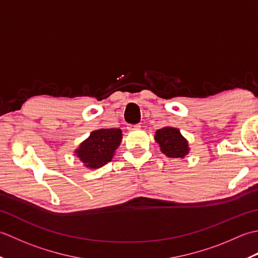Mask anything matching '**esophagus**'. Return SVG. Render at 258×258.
Instances as JSON below:
<instances>
[{
	"mask_svg": "<svg viewBox=\"0 0 258 258\" xmlns=\"http://www.w3.org/2000/svg\"><path fill=\"white\" fill-rule=\"evenodd\" d=\"M140 127H141L140 124H135V125L130 126V128H132V130H138V128H140Z\"/></svg>",
	"mask_w": 258,
	"mask_h": 258,
	"instance_id": "34e87169",
	"label": "esophagus"
}]
</instances>
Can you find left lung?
Listing matches in <instances>:
<instances>
[{
  "label": "left lung",
  "mask_w": 258,
  "mask_h": 258,
  "mask_svg": "<svg viewBox=\"0 0 258 258\" xmlns=\"http://www.w3.org/2000/svg\"><path fill=\"white\" fill-rule=\"evenodd\" d=\"M154 139L160 145L161 152L167 157L184 158L188 154V142L180 134L178 128L166 126L157 130Z\"/></svg>",
  "instance_id": "8db88e82"
}]
</instances>
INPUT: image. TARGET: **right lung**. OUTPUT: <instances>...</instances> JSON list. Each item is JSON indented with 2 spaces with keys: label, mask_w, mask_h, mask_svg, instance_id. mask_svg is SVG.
I'll return each mask as SVG.
<instances>
[{
  "label": "right lung",
  "mask_w": 258,
  "mask_h": 258,
  "mask_svg": "<svg viewBox=\"0 0 258 258\" xmlns=\"http://www.w3.org/2000/svg\"><path fill=\"white\" fill-rule=\"evenodd\" d=\"M122 131L119 128L95 130L75 151V155L86 168H100L112 161L122 141Z\"/></svg>",
  "instance_id": "add662e5"
}]
</instances>
